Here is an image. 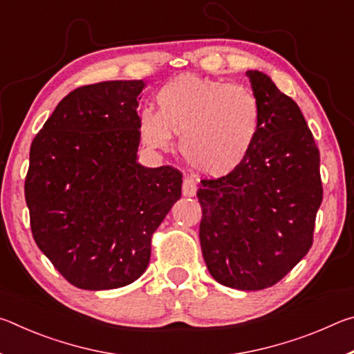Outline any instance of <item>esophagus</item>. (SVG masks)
<instances>
[{
    "label": "esophagus",
    "mask_w": 354,
    "mask_h": 354,
    "mask_svg": "<svg viewBox=\"0 0 354 354\" xmlns=\"http://www.w3.org/2000/svg\"><path fill=\"white\" fill-rule=\"evenodd\" d=\"M196 194V181L194 178H184L183 179V195L184 196H194Z\"/></svg>",
    "instance_id": "1"
}]
</instances>
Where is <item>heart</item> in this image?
<instances>
[{
	"mask_svg": "<svg viewBox=\"0 0 354 354\" xmlns=\"http://www.w3.org/2000/svg\"><path fill=\"white\" fill-rule=\"evenodd\" d=\"M158 112H139V134L153 149L173 147L192 169L220 176L237 169L253 149L262 123V106L247 86L195 75L165 82L154 95Z\"/></svg>",
	"mask_w": 354,
	"mask_h": 354,
	"instance_id": "b5f03b06",
	"label": "heart"
}]
</instances>
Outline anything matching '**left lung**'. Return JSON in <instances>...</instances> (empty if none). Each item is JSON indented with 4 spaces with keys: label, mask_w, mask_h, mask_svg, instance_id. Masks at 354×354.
<instances>
[{
    "label": "left lung",
    "mask_w": 354,
    "mask_h": 354,
    "mask_svg": "<svg viewBox=\"0 0 354 354\" xmlns=\"http://www.w3.org/2000/svg\"><path fill=\"white\" fill-rule=\"evenodd\" d=\"M247 77L262 106L259 136L237 169L203 179L196 196L209 273L232 289L262 290L313 247L323 187L320 151L298 104L261 71Z\"/></svg>",
    "instance_id": "1"
}]
</instances>
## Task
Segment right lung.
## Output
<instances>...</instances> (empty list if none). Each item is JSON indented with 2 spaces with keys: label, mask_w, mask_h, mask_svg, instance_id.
Here are the masks:
<instances>
[{
  "label": "right lung",
  "mask_w": 354,
  "mask_h": 354,
  "mask_svg": "<svg viewBox=\"0 0 354 354\" xmlns=\"http://www.w3.org/2000/svg\"><path fill=\"white\" fill-rule=\"evenodd\" d=\"M143 81L75 88L29 151L25 198L32 237L70 284L118 289L139 279L151 239L181 196V171L136 162Z\"/></svg>",
  "instance_id": "obj_1"
}]
</instances>
